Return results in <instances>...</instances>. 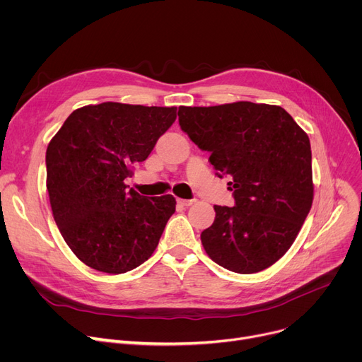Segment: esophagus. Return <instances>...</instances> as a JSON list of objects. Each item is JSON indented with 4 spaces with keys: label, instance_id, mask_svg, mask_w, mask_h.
I'll return each instance as SVG.
<instances>
[{
    "label": "esophagus",
    "instance_id": "obj_1",
    "mask_svg": "<svg viewBox=\"0 0 362 362\" xmlns=\"http://www.w3.org/2000/svg\"><path fill=\"white\" fill-rule=\"evenodd\" d=\"M177 202L182 206H191L195 202V199H177Z\"/></svg>",
    "mask_w": 362,
    "mask_h": 362
}]
</instances>
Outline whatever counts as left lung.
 I'll list each match as a JSON object with an SVG mask.
<instances>
[{"mask_svg": "<svg viewBox=\"0 0 362 362\" xmlns=\"http://www.w3.org/2000/svg\"><path fill=\"white\" fill-rule=\"evenodd\" d=\"M179 124L229 176L235 206L214 205L201 233L221 267L251 274L269 269L295 242L314 198L310 138L279 105L238 101L179 107Z\"/></svg>", "mask_w": 362, "mask_h": 362, "instance_id": "1", "label": "left lung"}]
</instances>
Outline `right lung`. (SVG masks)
<instances>
[{
	"instance_id": "1",
	"label": "right lung",
	"mask_w": 362,
	"mask_h": 362,
	"mask_svg": "<svg viewBox=\"0 0 362 362\" xmlns=\"http://www.w3.org/2000/svg\"><path fill=\"white\" fill-rule=\"evenodd\" d=\"M176 116V107L85 105L49 141L45 161L52 216L69 248L88 267L120 274L154 254L176 199H148L127 191L124 180Z\"/></svg>"
}]
</instances>
